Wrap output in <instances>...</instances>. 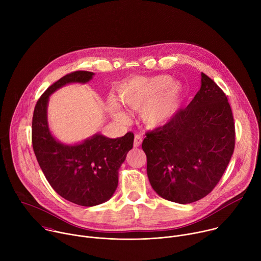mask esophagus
<instances>
[{"mask_svg":"<svg viewBox=\"0 0 261 261\" xmlns=\"http://www.w3.org/2000/svg\"><path fill=\"white\" fill-rule=\"evenodd\" d=\"M141 142H142V137L139 134H136L134 137V147L140 146Z\"/></svg>","mask_w":261,"mask_h":261,"instance_id":"1","label":"esophagus"}]
</instances>
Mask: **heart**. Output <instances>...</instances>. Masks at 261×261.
<instances>
[{
    "label": "heart",
    "mask_w": 261,
    "mask_h": 261,
    "mask_svg": "<svg viewBox=\"0 0 261 261\" xmlns=\"http://www.w3.org/2000/svg\"><path fill=\"white\" fill-rule=\"evenodd\" d=\"M184 95V89L177 82H171L169 75L152 77L136 76L124 83L119 89L121 101L133 108H141V118L150 127H156L168 122L177 113ZM114 117L121 122L126 116L116 102H110Z\"/></svg>",
    "instance_id": "obj_1"
}]
</instances>
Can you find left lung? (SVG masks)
Masks as SVG:
<instances>
[{
	"label": "left lung",
	"instance_id": "obj_1",
	"mask_svg": "<svg viewBox=\"0 0 261 261\" xmlns=\"http://www.w3.org/2000/svg\"><path fill=\"white\" fill-rule=\"evenodd\" d=\"M145 136L146 172L156 193L181 204L203 198L234 151L236 127L225 93L201 73V88L189 105Z\"/></svg>",
	"mask_w": 261,
	"mask_h": 261
}]
</instances>
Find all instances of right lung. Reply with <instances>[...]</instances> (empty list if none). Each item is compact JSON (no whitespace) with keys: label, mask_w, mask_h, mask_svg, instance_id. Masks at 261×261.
Returning a JSON list of instances; mask_svg holds the SVG:
<instances>
[{"label":"right lung","mask_w":261,"mask_h":261,"mask_svg":"<svg viewBox=\"0 0 261 261\" xmlns=\"http://www.w3.org/2000/svg\"><path fill=\"white\" fill-rule=\"evenodd\" d=\"M94 75L74 71L53 84L37 101L32 121V143L37 161L53 189L66 200L93 206L108 200L119 181V168L133 147L134 134L110 139L94 135L76 145H65L49 132L46 120L48 97L70 83H87Z\"/></svg>","instance_id":"add662e5"}]
</instances>
